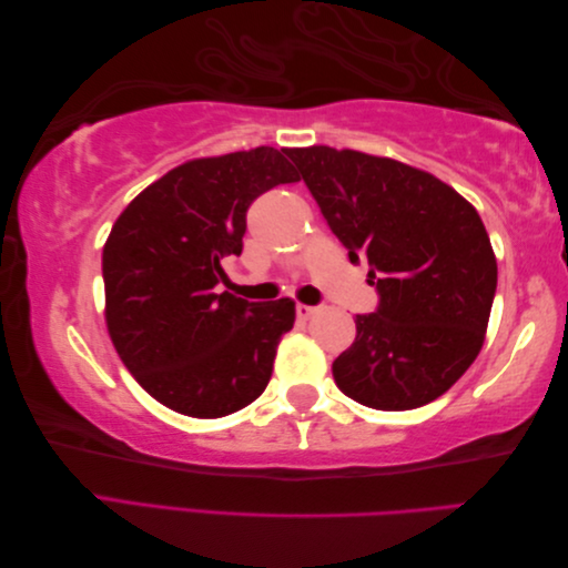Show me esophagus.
Returning a JSON list of instances; mask_svg holds the SVG:
<instances>
[{"instance_id": "34e87169", "label": "esophagus", "mask_w": 568, "mask_h": 568, "mask_svg": "<svg viewBox=\"0 0 568 568\" xmlns=\"http://www.w3.org/2000/svg\"><path fill=\"white\" fill-rule=\"evenodd\" d=\"M295 312H297V317H300V320H310L312 315H317L320 307H312V305H297V307H295Z\"/></svg>"}]
</instances>
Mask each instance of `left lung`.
Masks as SVG:
<instances>
[{"label":"left lung","mask_w":568,"mask_h":568,"mask_svg":"<svg viewBox=\"0 0 568 568\" xmlns=\"http://www.w3.org/2000/svg\"><path fill=\"white\" fill-rule=\"evenodd\" d=\"M348 261H368L378 307L334 361L344 395L376 409L437 400L474 364L498 287L478 212L425 171L361 151H287Z\"/></svg>","instance_id":"1"}]
</instances>
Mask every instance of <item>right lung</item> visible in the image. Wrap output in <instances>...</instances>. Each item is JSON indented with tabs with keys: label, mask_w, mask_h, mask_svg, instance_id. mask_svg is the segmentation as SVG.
I'll use <instances>...</instances> for the list:
<instances>
[{
	"label": "right lung",
	"mask_w": 568,
	"mask_h": 568,
	"mask_svg": "<svg viewBox=\"0 0 568 568\" xmlns=\"http://www.w3.org/2000/svg\"><path fill=\"white\" fill-rule=\"evenodd\" d=\"M287 149L197 159L155 180L119 214L102 251L106 329L131 376L180 415H232L265 390L295 303L216 293L244 248L251 202L297 183Z\"/></svg>",
	"instance_id": "obj_1"
}]
</instances>
